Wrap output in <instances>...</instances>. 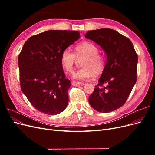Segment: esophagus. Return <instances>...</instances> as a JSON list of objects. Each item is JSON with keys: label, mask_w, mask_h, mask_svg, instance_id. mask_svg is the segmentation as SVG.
Wrapping results in <instances>:
<instances>
[{"label": "esophagus", "mask_w": 155, "mask_h": 155, "mask_svg": "<svg viewBox=\"0 0 155 155\" xmlns=\"http://www.w3.org/2000/svg\"><path fill=\"white\" fill-rule=\"evenodd\" d=\"M72 84L74 86H82L85 85V83L83 82H79V81H72Z\"/></svg>", "instance_id": "34e87169"}]
</instances>
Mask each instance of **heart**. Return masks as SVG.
<instances>
[{"mask_svg":"<svg viewBox=\"0 0 155 155\" xmlns=\"http://www.w3.org/2000/svg\"><path fill=\"white\" fill-rule=\"evenodd\" d=\"M74 53L66 48L62 51L60 56L61 66L67 72H71L76 63V58L85 56L81 63L83 67L74 72L73 78L85 80L94 77L95 74H100L105 68V58L99 53L97 45L90 41H83L74 47Z\"/></svg>","mask_w":155,"mask_h":155,"instance_id":"obj_1","label":"heart"}]
</instances>
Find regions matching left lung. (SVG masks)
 I'll list each match as a JSON object with an SVG mask.
<instances>
[{
  "label": "left lung",
  "mask_w": 155,
  "mask_h": 155,
  "mask_svg": "<svg viewBox=\"0 0 155 155\" xmlns=\"http://www.w3.org/2000/svg\"><path fill=\"white\" fill-rule=\"evenodd\" d=\"M85 37L101 46L107 54L104 71L89 96L91 105L100 112L123 106L137 80L138 55L132 42L110 28L91 30Z\"/></svg>",
  "instance_id": "8db88e82"
}]
</instances>
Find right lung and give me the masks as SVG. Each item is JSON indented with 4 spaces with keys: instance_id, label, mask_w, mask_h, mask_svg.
I'll return each instance as SVG.
<instances>
[{
    "instance_id": "obj_1",
    "label": "right lung",
    "mask_w": 155,
    "mask_h": 155,
    "mask_svg": "<svg viewBox=\"0 0 155 155\" xmlns=\"http://www.w3.org/2000/svg\"><path fill=\"white\" fill-rule=\"evenodd\" d=\"M79 37L78 31L51 30L30 37L23 46L18 58L21 88L37 110L54 115L66 109L72 84L60 56Z\"/></svg>"
}]
</instances>
